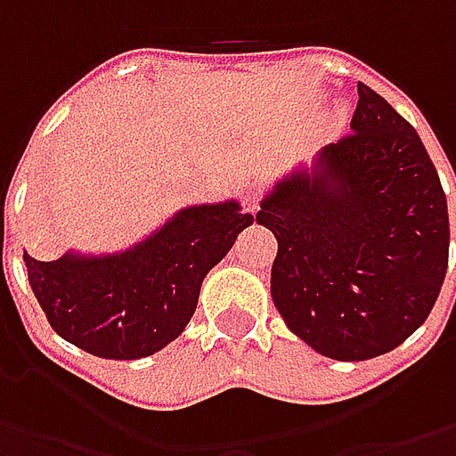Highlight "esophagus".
<instances>
[{
    "label": "esophagus",
    "mask_w": 456,
    "mask_h": 456,
    "mask_svg": "<svg viewBox=\"0 0 456 456\" xmlns=\"http://www.w3.org/2000/svg\"><path fill=\"white\" fill-rule=\"evenodd\" d=\"M258 195H261V187L256 183H248L240 187V202H243L246 213H256L258 210Z\"/></svg>",
    "instance_id": "1"
}]
</instances>
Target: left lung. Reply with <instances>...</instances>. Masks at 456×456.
<instances>
[{
    "label": "left lung",
    "mask_w": 456,
    "mask_h": 456,
    "mask_svg": "<svg viewBox=\"0 0 456 456\" xmlns=\"http://www.w3.org/2000/svg\"><path fill=\"white\" fill-rule=\"evenodd\" d=\"M350 132L284 172L256 213L279 240V314L314 353L345 362L411 338L449 261L447 195L416 129L358 83Z\"/></svg>",
    "instance_id": "8db88e82"
}]
</instances>
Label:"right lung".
I'll return each instance as SVG.
<instances>
[{
    "label": "right lung",
    "mask_w": 456,
    "mask_h": 456,
    "mask_svg": "<svg viewBox=\"0 0 456 456\" xmlns=\"http://www.w3.org/2000/svg\"><path fill=\"white\" fill-rule=\"evenodd\" d=\"M254 223L236 198L187 205L121 251L55 261L25 251L29 287L62 340L109 360L159 353L195 314L202 279Z\"/></svg>",
    "instance_id": "right-lung-1"
}]
</instances>
